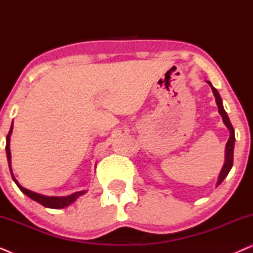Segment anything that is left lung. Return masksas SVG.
<instances>
[{"mask_svg": "<svg viewBox=\"0 0 253 253\" xmlns=\"http://www.w3.org/2000/svg\"><path fill=\"white\" fill-rule=\"evenodd\" d=\"M210 84L211 87H212V91H213V94L215 96V101H216V105H217V108H219V113L220 115L222 116V120H223V123L226 124V126L229 129V132H230V136H229V139H228V143L226 145V162H224L223 165V168L222 170L220 172V176H219V181H217V185H220L222 181L224 179V177L228 175V172L230 171L231 167H233V162H234V145H235V133H234V127L231 126L230 121H229V117H228L226 110L223 109V106H222V100L220 98V94L219 92L216 91L215 87H213V85L211 84L210 82H207Z\"/></svg>", "mask_w": 253, "mask_h": 253, "instance_id": "obj_1", "label": "left lung"}]
</instances>
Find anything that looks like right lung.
<instances>
[{
	"mask_svg": "<svg viewBox=\"0 0 253 253\" xmlns=\"http://www.w3.org/2000/svg\"><path fill=\"white\" fill-rule=\"evenodd\" d=\"M12 127L13 126H11L10 127V131L8 133V136H6V145H5V150H6V158H8V162H9V167H10V171H11V153H10V134L12 132ZM11 176H12V179L15 181V183L17 184V186L20 189V191L23 193H25L27 197H30L31 199L36 200L37 203L41 204V205L44 206V207H49V209H63V207L70 205L71 203H74L76 199L78 198L79 196L84 195L85 191H79V192H75L72 193L70 196H67V197H47V196H42V195H39V193H36L33 191H30V190H27L25 188H23L22 185L19 184L18 182H17V179L15 178V176H13L12 171H11Z\"/></svg>",
	"mask_w": 253,
	"mask_h": 253,
	"instance_id": "obj_1",
	"label": "right lung"
}]
</instances>
